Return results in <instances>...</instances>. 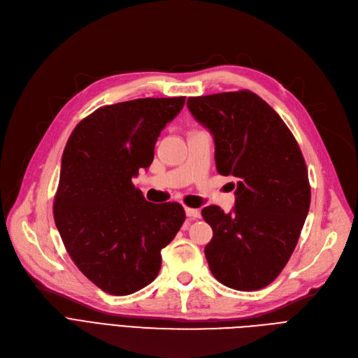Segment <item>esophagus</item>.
I'll return each mask as SVG.
<instances>
[{"mask_svg": "<svg viewBox=\"0 0 358 358\" xmlns=\"http://www.w3.org/2000/svg\"><path fill=\"white\" fill-rule=\"evenodd\" d=\"M185 215H187V217H190V219H199L201 216L199 209H192V208H185Z\"/></svg>", "mask_w": 358, "mask_h": 358, "instance_id": "obj_1", "label": "esophagus"}]
</instances>
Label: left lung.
Listing matches in <instances>:
<instances>
[{
    "mask_svg": "<svg viewBox=\"0 0 358 358\" xmlns=\"http://www.w3.org/2000/svg\"><path fill=\"white\" fill-rule=\"evenodd\" d=\"M187 107L215 139L216 169L236 178L235 208L201 210L213 229L204 255L222 285L259 290L292 257L310 206L308 168L286 123L242 90L190 97Z\"/></svg>",
    "mask_w": 358,
    "mask_h": 358,
    "instance_id": "obj_1",
    "label": "left lung"
}]
</instances>
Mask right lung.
Wrapping results in <instances>:
<instances>
[{
    "label": "right lung",
    "mask_w": 358,
    "mask_h": 358,
    "mask_svg": "<svg viewBox=\"0 0 358 358\" xmlns=\"http://www.w3.org/2000/svg\"><path fill=\"white\" fill-rule=\"evenodd\" d=\"M184 103L138 99L100 107L77 124L64 149L56 228L75 266L108 294L152 283L161 250L185 220L180 203H149L131 182L152 164L161 130Z\"/></svg>",
    "instance_id": "1"
}]
</instances>
